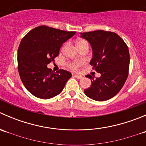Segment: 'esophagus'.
I'll return each instance as SVG.
<instances>
[{
	"instance_id": "esophagus-1",
	"label": "esophagus",
	"mask_w": 146,
	"mask_h": 146,
	"mask_svg": "<svg viewBox=\"0 0 146 146\" xmlns=\"http://www.w3.org/2000/svg\"><path fill=\"white\" fill-rule=\"evenodd\" d=\"M74 77L76 78H78V79L82 78V76H80V75H74Z\"/></svg>"
}]
</instances>
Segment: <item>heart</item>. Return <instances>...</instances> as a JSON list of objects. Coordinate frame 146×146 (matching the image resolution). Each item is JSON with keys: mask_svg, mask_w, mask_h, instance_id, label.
Masks as SVG:
<instances>
[{"mask_svg": "<svg viewBox=\"0 0 146 146\" xmlns=\"http://www.w3.org/2000/svg\"><path fill=\"white\" fill-rule=\"evenodd\" d=\"M82 41L83 40L80 41V42H82ZM82 64H83V62H82V61H79V62H73L70 64V68L71 69H73V70H77V69H78L79 67H80Z\"/></svg>", "mask_w": 146, "mask_h": 146, "instance_id": "obj_1", "label": "heart"}]
</instances>
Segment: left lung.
Segmentation results:
<instances>
[{
	"instance_id": "8db88e82",
	"label": "left lung",
	"mask_w": 146,
	"mask_h": 146,
	"mask_svg": "<svg viewBox=\"0 0 146 146\" xmlns=\"http://www.w3.org/2000/svg\"><path fill=\"white\" fill-rule=\"evenodd\" d=\"M92 48V69L101 73L100 78L87 75L92 85L84 92L96 101H105L115 96L129 75L130 55L127 45L117 34L104 30L80 33Z\"/></svg>"
}]
</instances>
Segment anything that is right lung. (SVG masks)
<instances>
[{
	"instance_id": "obj_1",
	"label": "right lung",
	"mask_w": 146,
	"mask_h": 146,
	"mask_svg": "<svg viewBox=\"0 0 146 146\" xmlns=\"http://www.w3.org/2000/svg\"><path fill=\"white\" fill-rule=\"evenodd\" d=\"M75 34L42 25L23 38L17 51V68L22 82L34 96L49 99L63 90L71 73L63 69L55 73L47 64L54 61L63 44Z\"/></svg>"
}]
</instances>
